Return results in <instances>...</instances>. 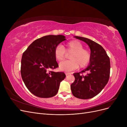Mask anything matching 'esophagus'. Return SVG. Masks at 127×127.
<instances>
[{
    "instance_id": "34e87169",
    "label": "esophagus",
    "mask_w": 127,
    "mask_h": 127,
    "mask_svg": "<svg viewBox=\"0 0 127 127\" xmlns=\"http://www.w3.org/2000/svg\"><path fill=\"white\" fill-rule=\"evenodd\" d=\"M65 74H66V75H69V74H71V73H70V72H65Z\"/></svg>"
}]
</instances>
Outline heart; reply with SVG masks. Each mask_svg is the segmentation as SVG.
<instances>
[{
  "label": "heart",
  "instance_id": "b5f03b06",
  "mask_svg": "<svg viewBox=\"0 0 127 127\" xmlns=\"http://www.w3.org/2000/svg\"><path fill=\"white\" fill-rule=\"evenodd\" d=\"M67 55H70V60L60 64V69L65 71H70L79 67L84 68L90 63L91 59V53L88 50L84 48L83 44L78 41L72 40L67 42L63 47L58 45L54 50V56L59 62L64 61Z\"/></svg>",
  "mask_w": 127,
  "mask_h": 127
}]
</instances>
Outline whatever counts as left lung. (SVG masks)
<instances>
[{"label": "left lung", "instance_id": "obj_1", "mask_svg": "<svg viewBox=\"0 0 127 127\" xmlns=\"http://www.w3.org/2000/svg\"><path fill=\"white\" fill-rule=\"evenodd\" d=\"M89 46L91 51L90 65L81 72L74 73V82L70 88L73 95L80 99H89L99 94L109 81L110 60L101 45L87 38L75 36ZM89 72L86 75L82 74Z\"/></svg>", "mask_w": 127, "mask_h": 127}]
</instances>
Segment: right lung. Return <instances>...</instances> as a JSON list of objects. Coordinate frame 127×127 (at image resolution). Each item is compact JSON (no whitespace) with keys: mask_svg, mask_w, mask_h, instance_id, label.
<instances>
[{"mask_svg":"<svg viewBox=\"0 0 127 127\" xmlns=\"http://www.w3.org/2000/svg\"><path fill=\"white\" fill-rule=\"evenodd\" d=\"M66 40L62 35H49L35 40L23 52L21 73L27 88L41 98L55 96L66 75L52 70L59 67L54 56L57 46Z\"/></svg>","mask_w":127,"mask_h":127,"instance_id":"right-lung-1","label":"right lung"}]
</instances>
